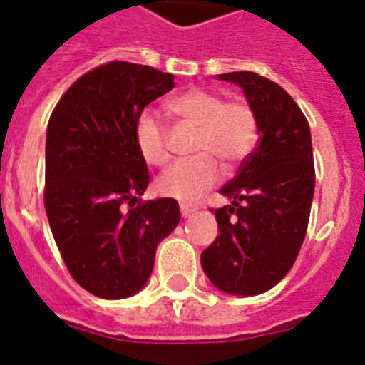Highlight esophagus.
Returning a JSON list of instances; mask_svg holds the SVG:
<instances>
[{"mask_svg":"<svg viewBox=\"0 0 365 365\" xmlns=\"http://www.w3.org/2000/svg\"><path fill=\"white\" fill-rule=\"evenodd\" d=\"M197 212V206H192V205H180V215L182 217H190Z\"/></svg>","mask_w":365,"mask_h":365,"instance_id":"1","label":"esophagus"}]
</instances>
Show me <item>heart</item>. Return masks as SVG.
<instances>
[{"label": "heart", "instance_id": "b5f03b06", "mask_svg": "<svg viewBox=\"0 0 365 365\" xmlns=\"http://www.w3.org/2000/svg\"><path fill=\"white\" fill-rule=\"evenodd\" d=\"M168 109L186 124L197 125L193 151L163 172L155 188L164 197L193 202L221 179V163L232 168L243 163L257 143V118L248 102L222 100L215 91L192 87L168 102ZM135 144L144 163L163 166L170 159L166 125L144 111L135 122Z\"/></svg>", "mask_w": 365, "mask_h": 365}]
</instances>
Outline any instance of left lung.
Returning <instances> with one entry per match:
<instances>
[{
	"mask_svg": "<svg viewBox=\"0 0 365 365\" xmlns=\"http://www.w3.org/2000/svg\"><path fill=\"white\" fill-rule=\"evenodd\" d=\"M243 89L257 118V148L221 188L232 205L212 210L221 234L202 250L201 265L219 291L267 292L294 265L314 195L309 122L292 96L252 71L217 74Z\"/></svg>",
	"mask_w": 365,
	"mask_h": 365,
	"instance_id": "1",
	"label": "left lung"
}]
</instances>
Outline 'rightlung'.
I'll use <instances>...</instances> for the list:
<instances>
[{"mask_svg": "<svg viewBox=\"0 0 365 365\" xmlns=\"http://www.w3.org/2000/svg\"><path fill=\"white\" fill-rule=\"evenodd\" d=\"M173 86L170 73L109 62L80 76L49 118L45 212L67 270L98 298L140 291L179 225L175 199H140L150 173L135 144L138 115Z\"/></svg>", "mask_w": 365, "mask_h": 365, "instance_id": "obj_1", "label": "right lung"}]
</instances>
